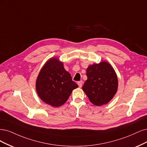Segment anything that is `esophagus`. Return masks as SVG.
Returning a JSON list of instances; mask_svg holds the SVG:
<instances>
[{
	"instance_id": "esophagus-1",
	"label": "esophagus",
	"mask_w": 147,
	"mask_h": 147,
	"mask_svg": "<svg viewBox=\"0 0 147 147\" xmlns=\"http://www.w3.org/2000/svg\"><path fill=\"white\" fill-rule=\"evenodd\" d=\"M82 84H83V82L82 81V80H80V81H79V82H78V86H79V87L80 88H81V87H82Z\"/></svg>"
}]
</instances>
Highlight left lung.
Here are the masks:
<instances>
[{
  "label": "left lung",
  "instance_id": "8db88e82",
  "mask_svg": "<svg viewBox=\"0 0 147 147\" xmlns=\"http://www.w3.org/2000/svg\"><path fill=\"white\" fill-rule=\"evenodd\" d=\"M87 79L82 90L89 100L96 106L108 103L114 96L118 89V79L115 70L106 61L88 66Z\"/></svg>",
  "mask_w": 147,
  "mask_h": 147
}]
</instances>
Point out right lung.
Returning <instances> with one entry per match:
<instances>
[{
	"mask_svg": "<svg viewBox=\"0 0 147 147\" xmlns=\"http://www.w3.org/2000/svg\"><path fill=\"white\" fill-rule=\"evenodd\" d=\"M78 84L57 58H51L40 70L36 81V90L42 101L53 107L62 106Z\"/></svg>",
	"mask_w": 147,
	"mask_h": 147,
	"instance_id": "add662e5",
	"label": "right lung"
}]
</instances>
